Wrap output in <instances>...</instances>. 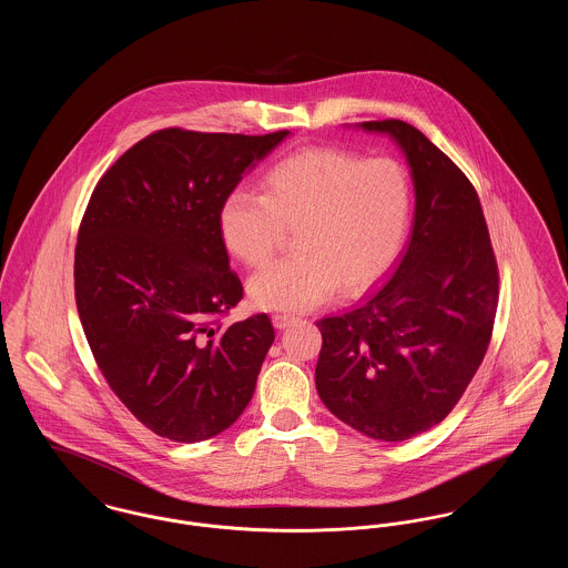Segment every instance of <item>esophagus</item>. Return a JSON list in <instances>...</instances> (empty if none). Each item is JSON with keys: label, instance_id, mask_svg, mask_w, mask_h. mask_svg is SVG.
<instances>
[{"label": "esophagus", "instance_id": "esophagus-1", "mask_svg": "<svg viewBox=\"0 0 568 568\" xmlns=\"http://www.w3.org/2000/svg\"><path fill=\"white\" fill-rule=\"evenodd\" d=\"M296 322V317L294 315H285V313H276V315H272V324L276 329H285L287 325H292Z\"/></svg>", "mask_w": 568, "mask_h": 568}]
</instances>
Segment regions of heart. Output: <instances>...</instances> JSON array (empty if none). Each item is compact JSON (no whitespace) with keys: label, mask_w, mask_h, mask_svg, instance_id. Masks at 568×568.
<instances>
[{"label":"heart","mask_w":568,"mask_h":568,"mask_svg":"<svg viewBox=\"0 0 568 568\" xmlns=\"http://www.w3.org/2000/svg\"><path fill=\"white\" fill-rule=\"evenodd\" d=\"M262 191H230L216 213L221 243L246 266L264 264L285 232L296 230V255L248 278V297L260 308L306 311L336 287L359 294L405 246L413 191L396 160L306 149L268 168Z\"/></svg>","instance_id":"obj_1"}]
</instances>
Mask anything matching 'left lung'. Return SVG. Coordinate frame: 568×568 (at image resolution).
Segmentation results:
<instances>
[{
	"label": "left lung",
	"instance_id": "obj_1",
	"mask_svg": "<svg viewBox=\"0 0 568 568\" xmlns=\"http://www.w3.org/2000/svg\"><path fill=\"white\" fill-rule=\"evenodd\" d=\"M355 128L400 146L415 190L413 230L381 290L317 322L315 385L353 430L400 443L440 424L481 366L498 268L479 195L456 163L405 121Z\"/></svg>",
	"mask_w": 568,
	"mask_h": 568
}]
</instances>
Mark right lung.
Segmentation results:
<instances>
[{"mask_svg": "<svg viewBox=\"0 0 568 568\" xmlns=\"http://www.w3.org/2000/svg\"><path fill=\"white\" fill-rule=\"evenodd\" d=\"M290 135H146L95 185L82 216L74 290L93 357L149 430L200 443L251 403L274 341L268 315L219 322L243 297L216 213Z\"/></svg>", "mask_w": 568, "mask_h": 568, "instance_id": "add662e5", "label": "right lung"}]
</instances>
